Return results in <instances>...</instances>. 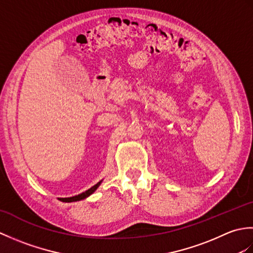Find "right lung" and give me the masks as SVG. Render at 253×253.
Segmentation results:
<instances>
[{"mask_svg":"<svg viewBox=\"0 0 253 253\" xmlns=\"http://www.w3.org/2000/svg\"><path fill=\"white\" fill-rule=\"evenodd\" d=\"M103 181V180H100L98 184L96 185H94L93 187H91L90 189H88V190H85L84 192H83V193H80V195H77V196H74V197H69V198H58V200L60 201H63V202H76V201H80V200H84V199H85V198H88L89 196H91L92 195V193L98 189L99 188V186L101 185V182Z\"/></svg>","mask_w":253,"mask_h":253,"instance_id":"add662e5","label":"right lung"}]
</instances>
